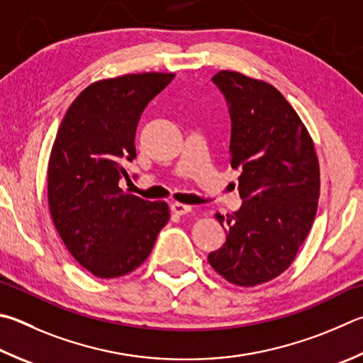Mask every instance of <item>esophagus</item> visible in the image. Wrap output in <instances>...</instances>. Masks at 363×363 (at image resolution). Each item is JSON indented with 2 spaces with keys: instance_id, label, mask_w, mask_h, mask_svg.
I'll use <instances>...</instances> for the list:
<instances>
[{
  "instance_id": "1",
  "label": "esophagus",
  "mask_w": 363,
  "mask_h": 363,
  "mask_svg": "<svg viewBox=\"0 0 363 363\" xmlns=\"http://www.w3.org/2000/svg\"><path fill=\"white\" fill-rule=\"evenodd\" d=\"M171 211L177 216H186L192 211V206L190 204H184V203H173L171 204Z\"/></svg>"
}]
</instances>
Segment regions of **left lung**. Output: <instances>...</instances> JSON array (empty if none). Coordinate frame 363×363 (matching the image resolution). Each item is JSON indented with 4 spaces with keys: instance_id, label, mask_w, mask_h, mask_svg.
<instances>
[{
    "instance_id": "obj_1",
    "label": "left lung",
    "mask_w": 363,
    "mask_h": 363,
    "mask_svg": "<svg viewBox=\"0 0 363 363\" xmlns=\"http://www.w3.org/2000/svg\"><path fill=\"white\" fill-rule=\"evenodd\" d=\"M213 82L228 103L230 162L241 168L245 203L216 214L228 235L208 262L230 284L254 287L284 273L305 242L318 213L319 160L305 123L272 84L225 69Z\"/></svg>"
}]
</instances>
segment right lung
<instances>
[{"mask_svg": "<svg viewBox=\"0 0 363 363\" xmlns=\"http://www.w3.org/2000/svg\"><path fill=\"white\" fill-rule=\"evenodd\" d=\"M173 72L101 79L72 101L48 164L52 220L79 265L101 279L121 278L147 259L169 219L164 201L123 192L125 163L136 159L135 133L144 108Z\"/></svg>", "mask_w": 363, "mask_h": 363, "instance_id": "right-lung-1", "label": "right lung"}]
</instances>
